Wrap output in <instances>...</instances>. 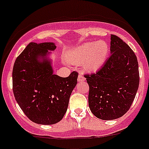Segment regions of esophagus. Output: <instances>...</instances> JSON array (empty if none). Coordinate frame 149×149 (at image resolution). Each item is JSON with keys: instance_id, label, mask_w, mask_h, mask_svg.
I'll list each match as a JSON object with an SVG mask.
<instances>
[{"instance_id": "34e87169", "label": "esophagus", "mask_w": 149, "mask_h": 149, "mask_svg": "<svg viewBox=\"0 0 149 149\" xmlns=\"http://www.w3.org/2000/svg\"><path fill=\"white\" fill-rule=\"evenodd\" d=\"M77 80H78V82H83V81H85V80H86V78L83 77V74L80 73V74H79L78 78H77Z\"/></svg>"}]
</instances>
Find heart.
<instances>
[{
	"label": "heart",
	"mask_w": 149,
	"mask_h": 149,
	"mask_svg": "<svg viewBox=\"0 0 149 149\" xmlns=\"http://www.w3.org/2000/svg\"><path fill=\"white\" fill-rule=\"evenodd\" d=\"M110 47L105 41L87 42L72 49L68 55V60L72 63H81L87 71L98 70L105 63Z\"/></svg>",
	"instance_id": "1"
}]
</instances>
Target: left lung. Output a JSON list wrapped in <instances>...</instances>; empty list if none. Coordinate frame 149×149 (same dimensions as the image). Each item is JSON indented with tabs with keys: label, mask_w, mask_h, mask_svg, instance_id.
I'll return each instance as SVG.
<instances>
[{
	"label": "left lung",
	"mask_w": 149,
	"mask_h": 149,
	"mask_svg": "<svg viewBox=\"0 0 149 149\" xmlns=\"http://www.w3.org/2000/svg\"><path fill=\"white\" fill-rule=\"evenodd\" d=\"M111 56L95 73L86 74L91 111L102 120L124 116L131 107L140 81L137 57L132 49L116 35H111Z\"/></svg>",
	"instance_id": "8db88e82"
}]
</instances>
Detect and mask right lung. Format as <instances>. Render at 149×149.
<instances>
[{"label": "right lung", "mask_w": 149, "mask_h": 149, "mask_svg": "<svg viewBox=\"0 0 149 149\" xmlns=\"http://www.w3.org/2000/svg\"><path fill=\"white\" fill-rule=\"evenodd\" d=\"M52 42H31L17 58L12 71L15 100L33 122L50 125L59 122L67 110L70 95L77 83L78 73L67 77L53 74L50 62L45 58L48 50H54Z\"/></svg>", "instance_id": "1"}]
</instances>
